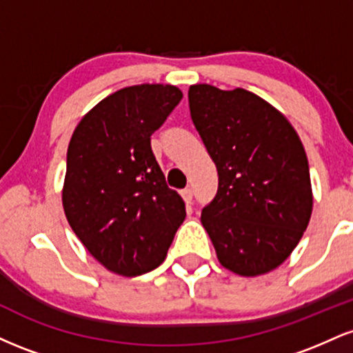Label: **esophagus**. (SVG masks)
Returning <instances> with one entry per match:
<instances>
[{
	"mask_svg": "<svg viewBox=\"0 0 353 353\" xmlns=\"http://www.w3.org/2000/svg\"><path fill=\"white\" fill-rule=\"evenodd\" d=\"M181 196H182V199H184L185 204H188V205L192 204V196H194L192 189H190V188L182 189V190H181Z\"/></svg>",
	"mask_w": 353,
	"mask_h": 353,
	"instance_id": "obj_1",
	"label": "esophagus"
}]
</instances>
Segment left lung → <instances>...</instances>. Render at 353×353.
Segmentation results:
<instances>
[{"instance_id": "obj_1", "label": "left lung", "mask_w": 353, "mask_h": 353, "mask_svg": "<svg viewBox=\"0 0 353 353\" xmlns=\"http://www.w3.org/2000/svg\"><path fill=\"white\" fill-rule=\"evenodd\" d=\"M189 109L217 168L216 197L201 221L219 262L245 277L269 272L289 257L310 221L301 139L277 109L241 88L190 86Z\"/></svg>"}]
</instances>
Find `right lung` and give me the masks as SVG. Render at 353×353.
<instances>
[{"label": "right lung", "mask_w": 353, "mask_h": 353, "mask_svg": "<svg viewBox=\"0 0 353 353\" xmlns=\"http://www.w3.org/2000/svg\"><path fill=\"white\" fill-rule=\"evenodd\" d=\"M181 99L169 84L119 89L72 132L64 212L89 254L116 274L156 269L185 217L184 201L165 184L151 148L154 131Z\"/></svg>", "instance_id": "right-lung-1"}]
</instances>
